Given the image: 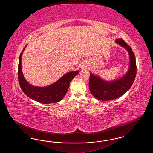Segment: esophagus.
Wrapping results in <instances>:
<instances>
[{"label": "esophagus", "instance_id": "esophagus-1", "mask_svg": "<svg viewBox=\"0 0 153 153\" xmlns=\"http://www.w3.org/2000/svg\"><path fill=\"white\" fill-rule=\"evenodd\" d=\"M85 67H86V66H85V64L84 65H82V68H85Z\"/></svg>", "mask_w": 153, "mask_h": 153}]
</instances>
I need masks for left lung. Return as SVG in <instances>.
Wrapping results in <instances>:
<instances>
[{"label":"left lung","mask_w":153,"mask_h":153,"mask_svg":"<svg viewBox=\"0 0 153 153\" xmlns=\"http://www.w3.org/2000/svg\"><path fill=\"white\" fill-rule=\"evenodd\" d=\"M115 42L128 52L130 58L129 68L122 77L111 81L103 80L99 76L90 73L89 91L95 98L99 100L108 101L120 97L130 89L135 79L136 60L131 47L122 38L116 39Z\"/></svg>","instance_id":"left-lung-1"}]
</instances>
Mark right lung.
Listing matches in <instances>:
<instances>
[{
  "label": "right lung",
  "instance_id": "1",
  "mask_svg": "<svg viewBox=\"0 0 153 153\" xmlns=\"http://www.w3.org/2000/svg\"><path fill=\"white\" fill-rule=\"evenodd\" d=\"M26 46L27 45L21 53L18 64V80L22 91L30 99L42 104L55 103L61 101L66 94L71 81L79 73V71L69 72L53 84L46 87L32 85L25 79L22 73V56Z\"/></svg>",
  "mask_w": 153,
  "mask_h": 153
}]
</instances>
